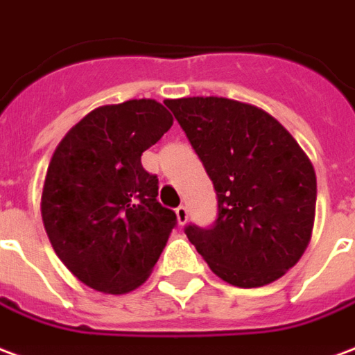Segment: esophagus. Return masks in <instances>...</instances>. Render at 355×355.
<instances>
[{
	"label": "esophagus",
	"instance_id": "34e87169",
	"mask_svg": "<svg viewBox=\"0 0 355 355\" xmlns=\"http://www.w3.org/2000/svg\"><path fill=\"white\" fill-rule=\"evenodd\" d=\"M175 216H178V223L185 225L189 219V209L185 206H178L175 208Z\"/></svg>",
	"mask_w": 355,
	"mask_h": 355
}]
</instances>
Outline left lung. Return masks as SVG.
I'll return each mask as SVG.
<instances>
[{"instance_id":"1","label":"left lung","mask_w":355,"mask_h":355,"mask_svg":"<svg viewBox=\"0 0 355 355\" xmlns=\"http://www.w3.org/2000/svg\"><path fill=\"white\" fill-rule=\"evenodd\" d=\"M202 160L217 195L209 227L185 234L209 268L238 287L278 280L314 227L315 172L293 136L255 105L217 96L164 102Z\"/></svg>"}]
</instances>
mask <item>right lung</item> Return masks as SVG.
Returning <instances> with one entry per match:
<instances>
[{
    "instance_id": "obj_1",
    "label": "right lung",
    "mask_w": 355,
    "mask_h": 355,
    "mask_svg": "<svg viewBox=\"0 0 355 355\" xmlns=\"http://www.w3.org/2000/svg\"><path fill=\"white\" fill-rule=\"evenodd\" d=\"M174 123L162 103L128 100L98 107L56 147L41 196L54 252L69 272L103 293L144 284L178 225L157 200L159 178L141 155Z\"/></svg>"
}]
</instances>
